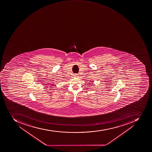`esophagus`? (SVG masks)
I'll return each mask as SVG.
<instances>
[{
    "mask_svg": "<svg viewBox=\"0 0 152 152\" xmlns=\"http://www.w3.org/2000/svg\"><path fill=\"white\" fill-rule=\"evenodd\" d=\"M74 76L75 77H77L78 76V74H75L74 75Z\"/></svg>",
    "mask_w": 152,
    "mask_h": 152,
    "instance_id": "34e87169",
    "label": "esophagus"
}]
</instances>
